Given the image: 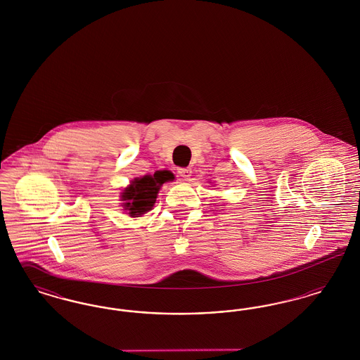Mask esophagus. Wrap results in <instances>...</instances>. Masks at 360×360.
Returning <instances> with one entry per match:
<instances>
[{
	"label": "esophagus",
	"instance_id": "34e87169",
	"mask_svg": "<svg viewBox=\"0 0 360 360\" xmlns=\"http://www.w3.org/2000/svg\"><path fill=\"white\" fill-rule=\"evenodd\" d=\"M191 169H188V167H181V169H178V174L182 176V178H185V179H190V176H191Z\"/></svg>",
	"mask_w": 360,
	"mask_h": 360
}]
</instances>
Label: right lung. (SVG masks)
<instances>
[{"instance_id": "add662e5", "label": "right lung", "mask_w": 360, "mask_h": 360, "mask_svg": "<svg viewBox=\"0 0 360 360\" xmlns=\"http://www.w3.org/2000/svg\"><path fill=\"white\" fill-rule=\"evenodd\" d=\"M172 179L174 175L169 172H156L154 175H144L143 178H136L122 193V200L127 201L124 207L129 212L128 214L137 217L151 210L160 186L165 182Z\"/></svg>"}]
</instances>
